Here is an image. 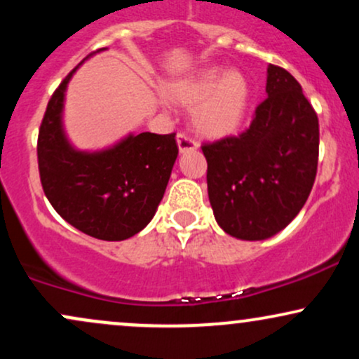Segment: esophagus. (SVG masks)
<instances>
[{
	"mask_svg": "<svg viewBox=\"0 0 359 359\" xmlns=\"http://www.w3.org/2000/svg\"><path fill=\"white\" fill-rule=\"evenodd\" d=\"M177 145H179L180 154H185V151H194L199 148V143H197L196 140L187 137V135H184V133L177 135Z\"/></svg>",
	"mask_w": 359,
	"mask_h": 359,
	"instance_id": "obj_1",
	"label": "esophagus"
}]
</instances>
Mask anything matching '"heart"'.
Listing matches in <instances>:
<instances>
[{"label":"heart","instance_id":"heart-1","mask_svg":"<svg viewBox=\"0 0 359 359\" xmlns=\"http://www.w3.org/2000/svg\"><path fill=\"white\" fill-rule=\"evenodd\" d=\"M174 104L194 109V126L203 137L226 138L243 125L250 106V82L238 71L208 67L170 82L165 89Z\"/></svg>","mask_w":359,"mask_h":359}]
</instances>
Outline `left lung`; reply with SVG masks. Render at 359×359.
Masks as SVG:
<instances>
[{"instance_id": "1", "label": "left lung", "mask_w": 359, "mask_h": 359, "mask_svg": "<svg viewBox=\"0 0 359 359\" xmlns=\"http://www.w3.org/2000/svg\"><path fill=\"white\" fill-rule=\"evenodd\" d=\"M266 96L245 133L203 145L214 217L246 241L282 231L304 208L317 174L319 119L300 84L270 64Z\"/></svg>"}]
</instances>
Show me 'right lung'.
<instances>
[{
	"label": "right lung",
	"mask_w": 359,
	"mask_h": 359,
	"mask_svg": "<svg viewBox=\"0 0 359 359\" xmlns=\"http://www.w3.org/2000/svg\"><path fill=\"white\" fill-rule=\"evenodd\" d=\"M77 67L52 94L40 125V180L53 209L69 224L97 240L123 241L155 216L179 147L175 133L147 131L128 135L106 150H76L65 137L62 113L65 89Z\"/></svg>",
	"instance_id": "obj_1"
}]
</instances>
